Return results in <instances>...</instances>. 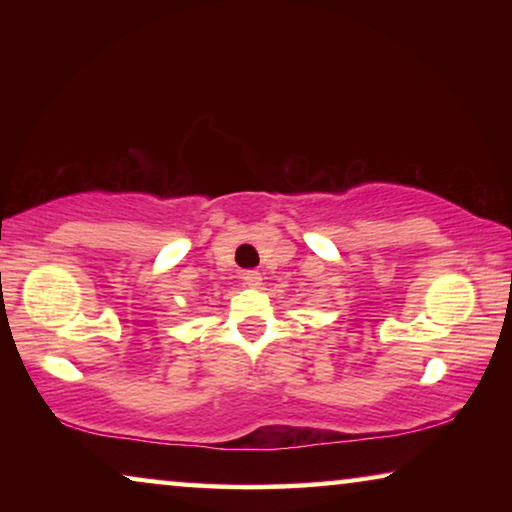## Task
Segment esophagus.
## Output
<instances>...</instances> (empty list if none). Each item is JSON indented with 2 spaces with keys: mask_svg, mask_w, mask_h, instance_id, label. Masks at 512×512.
Here are the masks:
<instances>
[{
  "mask_svg": "<svg viewBox=\"0 0 512 512\" xmlns=\"http://www.w3.org/2000/svg\"><path fill=\"white\" fill-rule=\"evenodd\" d=\"M242 282L249 286V289H258V286L263 284V275L258 270H247L242 275Z\"/></svg>",
  "mask_w": 512,
  "mask_h": 512,
  "instance_id": "1",
  "label": "esophagus"
}]
</instances>
